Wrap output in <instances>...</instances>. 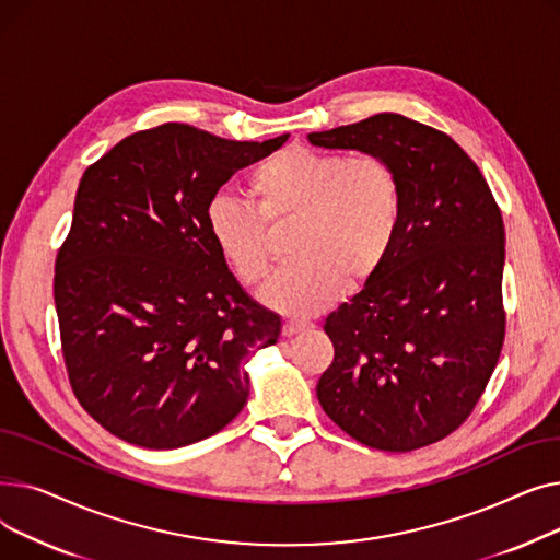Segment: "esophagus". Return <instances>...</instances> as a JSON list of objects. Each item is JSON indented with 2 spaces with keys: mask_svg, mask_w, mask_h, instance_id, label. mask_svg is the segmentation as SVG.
Segmentation results:
<instances>
[{
  "mask_svg": "<svg viewBox=\"0 0 560 560\" xmlns=\"http://www.w3.org/2000/svg\"><path fill=\"white\" fill-rule=\"evenodd\" d=\"M313 325L308 319H302V317H290V319H285V325H283V336H298V334H302V331H306V329H311Z\"/></svg>",
  "mask_w": 560,
  "mask_h": 560,
  "instance_id": "34e87169",
  "label": "esophagus"
}]
</instances>
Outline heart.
Returning <instances> with one entry per match:
<instances>
[{
  "instance_id": "obj_1",
  "label": "heart",
  "mask_w": 560,
  "mask_h": 560,
  "mask_svg": "<svg viewBox=\"0 0 560 560\" xmlns=\"http://www.w3.org/2000/svg\"><path fill=\"white\" fill-rule=\"evenodd\" d=\"M254 203L218 195L206 206V229L245 285L265 279L272 262L268 224L298 220L290 258L265 285L262 300L285 313L331 304L345 281L370 279L390 254L404 213V190L390 161L376 154L288 147L247 176Z\"/></svg>"
}]
</instances>
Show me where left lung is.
Returning <instances> with one entry per match:
<instances>
[{
    "label": "left lung",
    "mask_w": 560,
    "mask_h": 560,
    "mask_svg": "<svg viewBox=\"0 0 560 560\" xmlns=\"http://www.w3.org/2000/svg\"><path fill=\"white\" fill-rule=\"evenodd\" d=\"M308 140L384 156L404 190L390 254L325 322L334 363L317 399L372 450L433 445L469 418L502 354V211L447 133L404 115L378 113Z\"/></svg>",
    "instance_id": "left-lung-1"
}]
</instances>
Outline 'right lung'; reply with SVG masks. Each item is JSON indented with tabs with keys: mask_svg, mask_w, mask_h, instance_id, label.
Returning <instances> with one entry per match:
<instances>
[{
	"mask_svg": "<svg viewBox=\"0 0 560 560\" xmlns=\"http://www.w3.org/2000/svg\"><path fill=\"white\" fill-rule=\"evenodd\" d=\"M285 140L238 142L167 122L127 136L83 172L54 302L74 397L113 435L186 447L247 404L245 363L279 340L281 317L229 272L206 206Z\"/></svg>",
	"mask_w": 560,
	"mask_h": 560,
	"instance_id": "add662e5",
	"label": "right lung"
}]
</instances>
